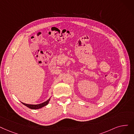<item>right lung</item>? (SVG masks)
Masks as SVG:
<instances>
[{
	"instance_id": "add662e5",
	"label": "right lung",
	"mask_w": 134,
	"mask_h": 134,
	"mask_svg": "<svg viewBox=\"0 0 134 134\" xmlns=\"http://www.w3.org/2000/svg\"><path fill=\"white\" fill-rule=\"evenodd\" d=\"M50 100V98H49V100H48L47 101H46L45 102L42 103H40V104H26L25 103H23L21 102L23 104H24L26 106H27V107L30 108L31 109H39V108H41L47 105V104L49 103V101Z\"/></svg>"
}]
</instances>
